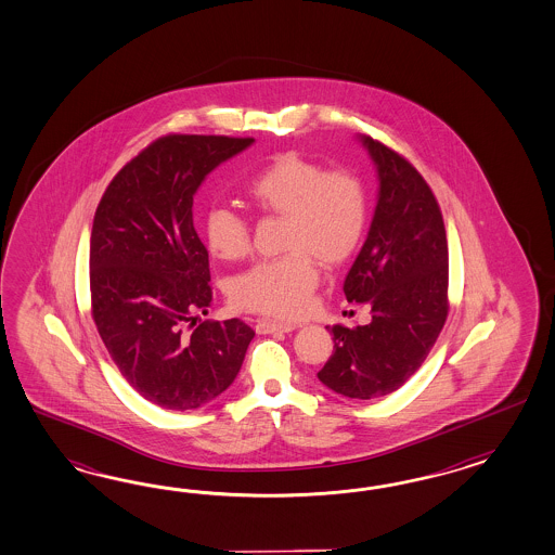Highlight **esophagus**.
<instances>
[{
	"instance_id": "34e87169",
	"label": "esophagus",
	"mask_w": 555,
	"mask_h": 555,
	"mask_svg": "<svg viewBox=\"0 0 555 555\" xmlns=\"http://www.w3.org/2000/svg\"><path fill=\"white\" fill-rule=\"evenodd\" d=\"M297 327H299V325H297V323H291V321H270V319H260V321L256 323V333H260V335L276 333V331L288 333V331H295Z\"/></svg>"
}]
</instances>
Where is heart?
I'll list each match as a JSON object with an SVG mask.
<instances>
[{
	"label": "heart",
	"mask_w": 555,
	"mask_h": 555,
	"mask_svg": "<svg viewBox=\"0 0 555 555\" xmlns=\"http://www.w3.org/2000/svg\"><path fill=\"white\" fill-rule=\"evenodd\" d=\"M244 194L256 210L285 216L288 255L240 274L232 283V300L250 313L299 315L319 283L312 258L337 267L360 246L367 225L365 185L349 171H325L297 153H283L256 171ZM204 236L220 260H240L250 250L246 220L224 206L206 214Z\"/></svg>",
	"instance_id": "heart-1"
}]
</instances>
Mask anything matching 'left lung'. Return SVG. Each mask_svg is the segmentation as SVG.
I'll return each instance as SVG.
<instances>
[{
	"instance_id": "8db88e82",
	"label": "left lung",
	"mask_w": 555,
	"mask_h": 555,
	"mask_svg": "<svg viewBox=\"0 0 555 555\" xmlns=\"http://www.w3.org/2000/svg\"><path fill=\"white\" fill-rule=\"evenodd\" d=\"M377 171L367 238L344 283L372 321L333 325V356L317 377L345 398L372 400L404 386L430 353L449 315V244L433 190L390 147L360 137Z\"/></svg>"
}]
</instances>
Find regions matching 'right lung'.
Wrapping results in <instances>:
<instances>
[{
	"mask_svg": "<svg viewBox=\"0 0 555 555\" xmlns=\"http://www.w3.org/2000/svg\"><path fill=\"white\" fill-rule=\"evenodd\" d=\"M253 143L162 137L113 178L94 214L92 319L129 386L165 410H195L228 390L255 337L240 319L195 315L208 313L211 286L192 211L208 173Z\"/></svg>",
	"mask_w": 555,
	"mask_h": 555,
	"instance_id": "1",
	"label": "right lung"
}]
</instances>
